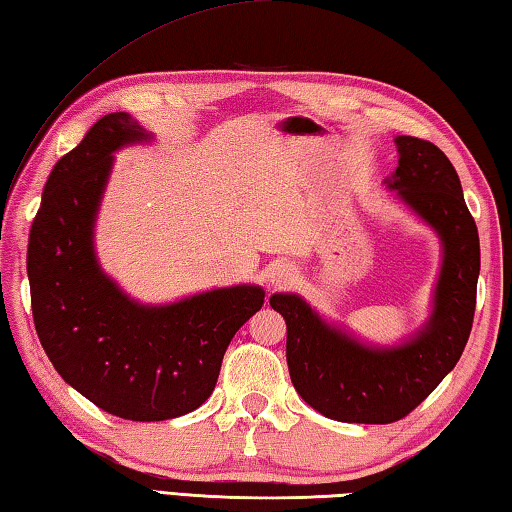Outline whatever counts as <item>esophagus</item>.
<instances>
[{"label":"esophagus","mask_w":512,"mask_h":512,"mask_svg":"<svg viewBox=\"0 0 512 512\" xmlns=\"http://www.w3.org/2000/svg\"><path fill=\"white\" fill-rule=\"evenodd\" d=\"M293 277H295V275H293V266H288L286 262H275V264H270V266L266 268V275H264L268 288L286 286Z\"/></svg>","instance_id":"34e87169"}]
</instances>
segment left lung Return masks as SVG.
<instances>
[{"mask_svg":"<svg viewBox=\"0 0 512 512\" xmlns=\"http://www.w3.org/2000/svg\"><path fill=\"white\" fill-rule=\"evenodd\" d=\"M399 166L390 190L442 239L433 310L422 330L397 346H368L330 326L302 297H270L286 319V362L293 386L317 413L350 424L406 417L455 368L473 328L479 235L450 159L426 139L395 137Z\"/></svg>","mask_w":512,"mask_h":512,"instance_id":"obj_1","label":"left lung"}]
</instances>
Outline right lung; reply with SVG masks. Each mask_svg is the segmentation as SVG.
<instances>
[{
    "label": "right lung",
    "mask_w": 512,
    "mask_h": 512,
    "mask_svg": "<svg viewBox=\"0 0 512 512\" xmlns=\"http://www.w3.org/2000/svg\"><path fill=\"white\" fill-rule=\"evenodd\" d=\"M148 139L128 113H110L59 159L30 228L26 270L37 337L64 382L110 415L164 422L213 393L230 339L262 308L264 288L146 306L99 268L93 228L113 153Z\"/></svg>",
    "instance_id": "right-lung-1"
}]
</instances>
